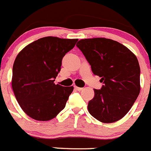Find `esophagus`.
Instances as JSON below:
<instances>
[{"instance_id":"obj_1","label":"esophagus","mask_w":151,"mask_h":151,"mask_svg":"<svg viewBox=\"0 0 151 151\" xmlns=\"http://www.w3.org/2000/svg\"><path fill=\"white\" fill-rule=\"evenodd\" d=\"M74 88H75V89L76 90H77V91H82V90H83V88H80V87H77V86H74Z\"/></svg>"}]
</instances>
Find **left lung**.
<instances>
[{
  "label": "left lung",
  "instance_id": "obj_1",
  "mask_svg": "<svg viewBox=\"0 0 151 151\" xmlns=\"http://www.w3.org/2000/svg\"><path fill=\"white\" fill-rule=\"evenodd\" d=\"M95 75L104 85L94 89L89 113L100 122H116L128 113L140 92V68L136 55L122 44L106 38L79 41Z\"/></svg>",
  "mask_w": 151,
  "mask_h": 151
}]
</instances>
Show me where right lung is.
<instances>
[{
    "label": "right lung",
    "mask_w": 151,
    "mask_h": 151,
    "mask_svg": "<svg viewBox=\"0 0 151 151\" xmlns=\"http://www.w3.org/2000/svg\"><path fill=\"white\" fill-rule=\"evenodd\" d=\"M78 41L47 36L24 47L12 70V86L20 107L39 121L53 119L64 109L74 87L54 83L63 56Z\"/></svg>",
    "instance_id": "right-lung-1"
}]
</instances>
